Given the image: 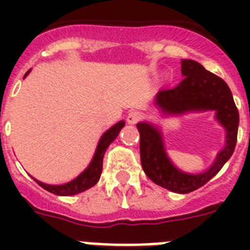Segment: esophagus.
<instances>
[{"label": "esophagus", "instance_id": "obj_1", "mask_svg": "<svg viewBox=\"0 0 250 250\" xmlns=\"http://www.w3.org/2000/svg\"><path fill=\"white\" fill-rule=\"evenodd\" d=\"M139 119H140V112L138 111H130L126 116V120L130 125H134V124L138 123Z\"/></svg>", "mask_w": 250, "mask_h": 250}]
</instances>
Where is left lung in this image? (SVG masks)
Returning <instances> with one entry per match:
<instances>
[{
  "label": "left lung",
  "mask_w": 250,
  "mask_h": 250,
  "mask_svg": "<svg viewBox=\"0 0 250 250\" xmlns=\"http://www.w3.org/2000/svg\"><path fill=\"white\" fill-rule=\"evenodd\" d=\"M184 79L173 89H160L152 104L161 118L182 116L193 112L214 111V119L225 131L223 149L208 169L200 173H188L175 165L165 147L164 132L159 124L140 121L136 124L140 132L141 165L150 180L161 188L178 194H187L199 189L233 155L237 144L239 112L234 104L229 86L224 80L207 71L194 60H182Z\"/></svg>",
  "instance_id": "1"
}]
</instances>
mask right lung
Returning <instances> with one entry per match:
<instances>
[{
  "instance_id": "add662e5",
  "label": "right lung",
  "mask_w": 250,
  "mask_h": 250,
  "mask_svg": "<svg viewBox=\"0 0 250 250\" xmlns=\"http://www.w3.org/2000/svg\"><path fill=\"white\" fill-rule=\"evenodd\" d=\"M30 72L31 70H28L25 74V77ZM124 126H125V121L120 120L104 132L100 140H99L98 146H96V150H95V154L92 156L91 161H90V164L86 167V169L83 170V173L79 174L76 178L70 180V182L65 183V184H46V183L40 182V180L35 179L34 176H32V179L40 187H42L45 190L50 191L52 194H56V195H76V194L87 190V189L92 188L99 182V179L101 176V171H103V160L106 149L109 147V145L111 144L115 139L118 138L119 132L121 131Z\"/></svg>"
}]
</instances>
